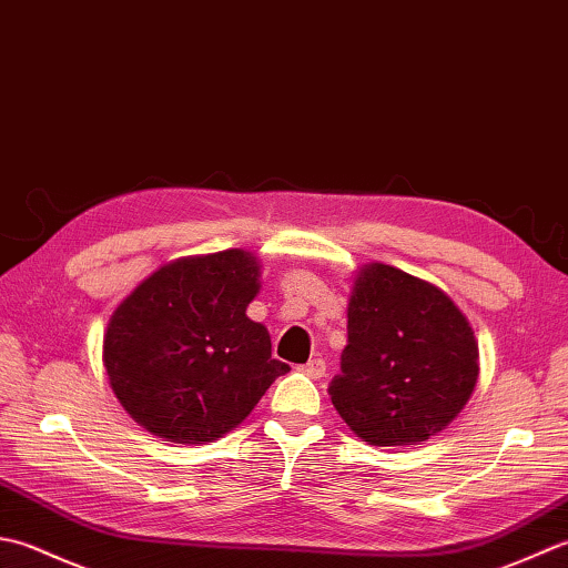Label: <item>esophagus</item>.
<instances>
[{"mask_svg":"<svg viewBox=\"0 0 568 568\" xmlns=\"http://www.w3.org/2000/svg\"><path fill=\"white\" fill-rule=\"evenodd\" d=\"M298 369L306 377H311V379H321L323 375H326V361H321V357H314V361H308L306 365H301Z\"/></svg>","mask_w":568,"mask_h":568,"instance_id":"esophagus-1","label":"esophagus"}]
</instances>
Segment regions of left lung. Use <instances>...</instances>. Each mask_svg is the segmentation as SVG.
<instances>
[{"mask_svg": "<svg viewBox=\"0 0 568 568\" xmlns=\"http://www.w3.org/2000/svg\"><path fill=\"white\" fill-rule=\"evenodd\" d=\"M341 369L328 392L351 432L373 446H414L468 404L478 341L442 288L369 262L353 280Z\"/></svg>", "mask_w": 568, "mask_h": 568, "instance_id": "8db88e82", "label": "left lung"}]
</instances>
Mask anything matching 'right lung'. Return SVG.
<instances>
[{
    "label": "right lung",
    "mask_w": 568,
    "mask_h": 568,
    "mask_svg": "<svg viewBox=\"0 0 568 568\" xmlns=\"http://www.w3.org/2000/svg\"><path fill=\"white\" fill-rule=\"evenodd\" d=\"M260 260L225 250L173 260L120 301L102 338L110 387L149 434L211 444L257 407L288 373L270 331L247 318L260 294Z\"/></svg>",
    "instance_id": "obj_1"
}]
</instances>
